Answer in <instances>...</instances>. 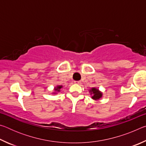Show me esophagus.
I'll return each mask as SVG.
<instances>
[{
	"instance_id": "1",
	"label": "esophagus",
	"mask_w": 146,
	"mask_h": 146,
	"mask_svg": "<svg viewBox=\"0 0 146 146\" xmlns=\"http://www.w3.org/2000/svg\"><path fill=\"white\" fill-rule=\"evenodd\" d=\"M74 82H75V84H81L80 81H75Z\"/></svg>"
}]
</instances>
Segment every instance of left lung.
I'll list each match as a JSON object with an SVG mask.
<instances>
[{"instance_id": "left-lung-1", "label": "left lung", "mask_w": 146, "mask_h": 146, "mask_svg": "<svg viewBox=\"0 0 146 146\" xmlns=\"http://www.w3.org/2000/svg\"><path fill=\"white\" fill-rule=\"evenodd\" d=\"M90 92L91 94H93L92 98L95 100H98L102 97V93H101L99 91H98L97 89L93 88L90 90Z\"/></svg>"}]
</instances>
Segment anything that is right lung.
Masks as SVG:
<instances>
[{
    "label": "right lung",
    "instance_id": "right-lung-1",
    "mask_svg": "<svg viewBox=\"0 0 146 146\" xmlns=\"http://www.w3.org/2000/svg\"><path fill=\"white\" fill-rule=\"evenodd\" d=\"M62 87V86H57V87H56V88H55V90H57L58 91H60V90Z\"/></svg>",
    "mask_w": 146,
    "mask_h": 146
}]
</instances>
